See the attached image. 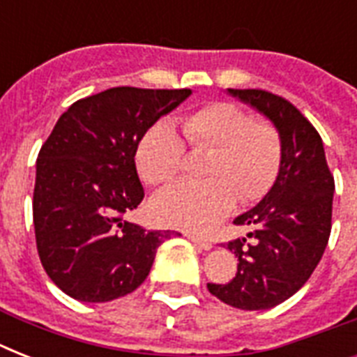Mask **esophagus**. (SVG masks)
Returning <instances> with one entry per match:
<instances>
[{
    "instance_id": "34e87169",
    "label": "esophagus",
    "mask_w": 357,
    "mask_h": 357,
    "mask_svg": "<svg viewBox=\"0 0 357 357\" xmlns=\"http://www.w3.org/2000/svg\"><path fill=\"white\" fill-rule=\"evenodd\" d=\"M189 238L196 244V246H200V248H204V250H211L213 248V243H211V241H207V238L195 237V235H189Z\"/></svg>"
}]
</instances>
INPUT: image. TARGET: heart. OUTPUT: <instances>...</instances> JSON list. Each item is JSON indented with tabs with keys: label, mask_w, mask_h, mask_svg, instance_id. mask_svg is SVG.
<instances>
[{
	"label": "heart",
	"mask_w": 357,
	"mask_h": 357,
	"mask_svg": "<svg viewBox=\"0 0 357 357\" xmlns=\"http://www.w3.org/2000/svg\"><path fill=\"white\" fill-rule=\"evenodd\" d=\"M190 150L207 151L202 181L172 185L151 200L157 222L204 234L237 200L254 204L268 192L282 165V135L268 120L254 119L229 102H213L181 119ZM172 126L153 123L140 137L135 167L148 185L176 179L185 161V144Z\"/></svg>",
	"instance_id": "1"
}]
</instances>
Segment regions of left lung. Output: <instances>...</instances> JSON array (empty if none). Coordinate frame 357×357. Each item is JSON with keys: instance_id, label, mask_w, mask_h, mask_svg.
Here are the masks:
<instances>
[{"instance_id": "1", "label": "left lung", "mask_w": 357, "mask_h": 357, "mask_svg": "<svg viewBox=\"0 0 357 357\" xmlns=\"http://www.w3.org/2000/svg\"><path fill=\"white\" fill-rule=\"evenodd\" d=\"M271 120L282 135V165L268 195L234 220L248 237L229 241L238 257L228 283H207L209 293L238 310H268L304 285L319 265L332 231L333 176L321 135L285 98L261 89H228Z\"/></svg>"}]
</instances>
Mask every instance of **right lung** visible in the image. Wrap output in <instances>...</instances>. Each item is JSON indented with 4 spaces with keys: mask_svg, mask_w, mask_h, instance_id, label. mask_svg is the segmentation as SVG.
Here are the masks:
<instances>
[{
    "mask_svg": "<svg viewBox=\"0 0 357 357\" xmlns=\"http://www.w3.org/2000/svg\"><path fill=\"white\" fill-rule=\"evenodd\" d=\"M189 89L114 86L72 103L36 159L33 224L44 271L79 302L133 293L172 231L128 222L144 189L135 150Z\"/></svg>",
    "mask_w": 357,
    "mask_h": 357,
    "instance_id": "add662e5",
    "label": "right lung"
}]
</instances>
